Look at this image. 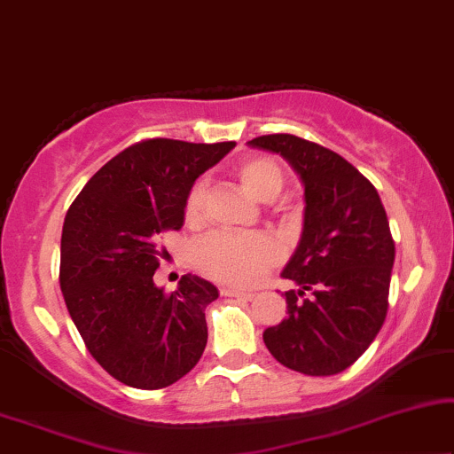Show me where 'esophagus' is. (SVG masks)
Wrapping results in <instances>:
<instances>
[{
  "label": "esophagus",
  "mask_w": 454,
  "mask_h": 454,
  "mask_svg": "<svg viewBox=\"0 0 454 454\" xmlns=\"http://www.w3.org/2000/svg\"><path fill=\"white\" fill-rule=\"evenodd\" d=\"M222 294L223 297H237L245 301L253 299V293H245V290H239V288H222Z\"/></svg>",
  "instance_id": "34e87169"
}]
</instances>
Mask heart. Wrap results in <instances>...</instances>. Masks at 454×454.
I'll return each mask as SVG.
<instances>
[{"label":"heart","mask_w":454,"mask_h":454,"mask_svg":"<svg viewBox=\"0 0 454 454\" xmlns=\"http://www.w3.org/2000/svg\"><path fill=\"white\" fill-rule=\"evenodd\" d=\"M237 174L245 189L259 201L276 199L284 186L282 168L271 157H249L240 161ZM205 201H207V180L197 178L184 197L186 222L197 223L201 220ZM192 259L201 274L207 278L234 286H251L280 263L282 249L265 232L214 231L197 240L192 247Z\"/></svg>","instance_id":"b5f03b06"}]
</instances>
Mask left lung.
I'll list each match as a JSON object with an SVG mask.
<instances>
[{
    "instance_id": "left-lung-1",
    "label": "left lung",
    "mask_w": 454,
    "mask_h": 454,
    "mask_svg": "<svg viewBox=\"0 0 454 454\" xmlns=\"http://www.w3.org/2000/svg\"><path fill=\"white\" fill-rule=\"evenodd\" d=\"M251 147L280 153L305 184L301 243L282 271L288 316L263 332L276 361L305 376H334L365 353L388 313L395 240L380 195L353 164L294 135Z\"/></svg>"
}]
</instances>
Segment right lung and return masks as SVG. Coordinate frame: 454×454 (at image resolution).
<instances>
[{"label":"right lung","instance_id":"right-lung-1","mask_svg":"<svg viewBox=\"0 0 454 454\" xmlns=\"http://www.w3.org/2000/svg\"><path fill=\"white\" fill-rule=\"evenodd\" d=\"M232 147L138 141L95 172L66 214L59 288L84 347L118 382L166 388L201 359L217 288L186 274L166 293L153 274L168 255L161 234L183 228L189 186Z\"/></svg>","mask_w":454,"mask_h":454}]
</instances>
